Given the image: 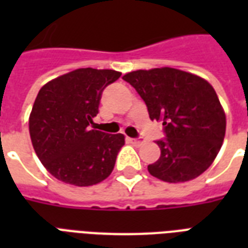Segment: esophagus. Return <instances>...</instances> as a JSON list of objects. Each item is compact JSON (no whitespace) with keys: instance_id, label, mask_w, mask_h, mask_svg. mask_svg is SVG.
<instances>
[{"instance_id":"34e87169","label":"esophagus","mask_w":248,"mask_h":248,"mask_svg":"<svg viewBox=\"0 0 248 248\" xmlns=\"http://www.w3.org/2000/svg\"><path fill=\"white\" fill-rule=\"evenodd\" d=\"M130 141H131L134 145H141V144L144 143V140L140 139V138H138V139H130Z\"/></svg>"}]
</instances>
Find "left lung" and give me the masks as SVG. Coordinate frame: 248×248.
I'll return each mask as SVG.
<instances>
[{
	"label": "left lung",
	"mask_w": 248,
	"mask_h": 248,
	"mask_svg": "<svg viewBox=\"0 0 248 248\" xmlns=\"http://www.w3.org/2000/svg\"><path fill=\"white\" fill-rule=\"evenodd\" d=\"M122 78L145 101L151 120L162 121L161 157L148 166L167 183L196 179L211 166L223 145L227 118L215 90L206 79L175 68L135 71Z\"/></svg>",
	"instance_id": "1"
}]
</instances>
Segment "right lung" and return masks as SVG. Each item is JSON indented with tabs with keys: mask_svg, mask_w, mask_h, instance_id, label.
I'll return each mask as SVG.
<instances>
[{
	"mask_svg": "<svg viewBox=\"0 0 248 248\" xmlns=\"http://www.w3.org/2000/svg\"><path fill=\"white\" fill-rule=\"evenodd\" d=\"M121 77L112 69L81 68L42 86L29 116L37 157L58 180L77 186L100 183L112 173L122 134L91 130L101 93Z\"/></svg>",
	"mask_w": 248,
	"mask_h": 248,
	"instance_id": "obj_1",
	"label": "right lung"
}]
</instances>
